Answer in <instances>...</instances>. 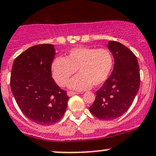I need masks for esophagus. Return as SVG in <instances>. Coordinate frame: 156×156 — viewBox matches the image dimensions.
<instances>
[{"instance_id": "1", "label": "esophagus", "mask_w": 156, "mask_h": 156, "mask_svg": "<svg viewBox=\"0 0 156 156\" xmlns=\"http://www.w3.org/2000/svg\"><path fill=\"white\" fill-rule=\"evenodd\" d=\"M67 94H68V96L71 97V96H73V95H75V94H78V92L70 91V90H69V91L67 92Z\"/></svg>"}]
</instances>
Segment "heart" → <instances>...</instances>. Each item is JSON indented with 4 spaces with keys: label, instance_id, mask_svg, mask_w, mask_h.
<instances>
[{
    "label": "heart",
    "instance_id": "heart-1",
    "mask_svg": "<svg viewBox=\"0 0 156 156\" xmlns=\"http://www.w3.org/2000/svg\"><path fill=\"white\" fill-rule=\"evenodd\" d=\"M113 66L111 52L106 49L78 47L69 51L66 58L58 57L52 64V78L60 86L67 84L78 69L79 74L69 83V87L84 90L91 85L98 87L108 78Z\"/></svg>",
    "mask_w": 156,
    "mask_h": 156
}]
</instances>
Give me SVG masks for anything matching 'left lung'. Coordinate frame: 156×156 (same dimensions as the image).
I'll use <instances>...</instances> for the list:
<instances>
[{
  "instance_id": "obj_1",
  "label": "left lung",
  "mask_w": 156,
  "mask_h": 156,
  "mask_svg": "<svg viewBox=\"0 0 156 156\" xmlns=\"http://www.w3.org/2000/svg\"><path fill=\"white\" fill-rule=\"evenodd\" d=\"M107 48L114 58L110 76L96 91L89 110L100 120L118 118L129 108L140 84V67L133 52L118 42L109 41Z\"/></svg>"
}]
</instances>
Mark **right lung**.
Segmentation results:
<instances>
[{"label": "right lung", "instance_id": "1", "mask_svg": "<svg viewBox=\"0 0 156 156\" xmlns=\"http://www.w3.org/2000/svg\"><path fill=\"white\" fill-rule=\"evenodd\" d=\"M55 55L52 44L32 46L15 58L10 75L11 91L22 113L43 126L59 121L69 99L52 78Z\"/></svg>", "mask_w": 156, "mask_h": 156}]
</instances>
